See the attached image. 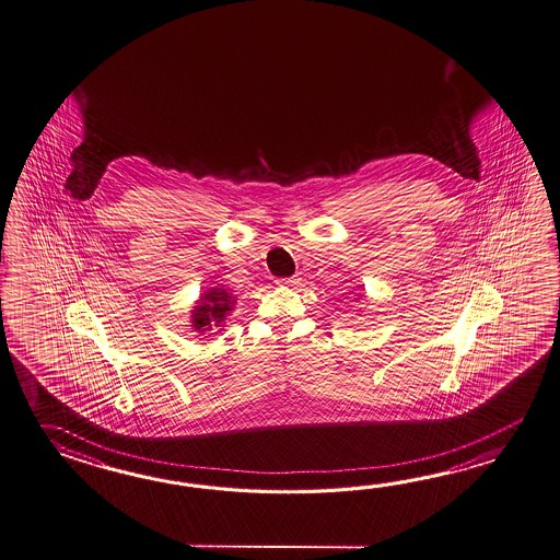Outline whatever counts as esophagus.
<instances>
[{"mask_svg": "<svg viewBox=\"0 0 560 560\" xmlns=\"http://www.w3.org/2000/svg\"><path fill=\"white\" fill-rule=\"evenodd\" d=\"M295 283H298V279H295V277H287V279H281V281H279V285L285 287L295 285Z\"/></svg>", "mask_w": 560, "mask_h": 560, "instance_id": "1", "label": "esophagus"}]
</instances>
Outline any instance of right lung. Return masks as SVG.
I'll use <instances>...</instances> for the list:
<instances>
[{"label": "right lung", "instance_id": "add662e5", "mask_svg": "<svg viewBox=\"0 0 560 560\" xmlns=\"http://www.w3.org/2000/svg\"><path fill=\"white\" fill-rule=\"evenodd\" d=\"M235 299L229 295L223 287H211L203 293V298L197 301L191 311V323L197 332L213 331V327H221V323L233 308Z\"/></svg>", "mask_w": 560, "mask_h": 560}]
</instances>
